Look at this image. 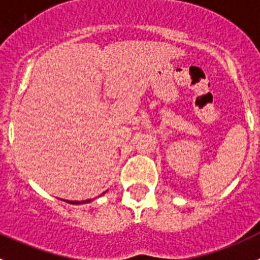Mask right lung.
Returning a JSON list of instances; mask_svg holds the SVG:
<instances>
[{"mask_svg":"<svg viewBox=\"0 0 260 260\" xmlns=\"http://www.w3.org/2000/svg\"><path fill=\"white\" fill-rule=\"evenodd\" d=\"M66 202H69V203H72V205H79V203H89V202H90V200L83 201V202H79V201H71V202H70V201H66Z\"/></svg>","mask_w":260,"mask_h":260,"instance_id":"1","label":"right lung"}]
</instances>
